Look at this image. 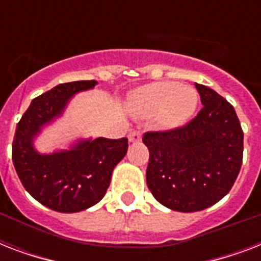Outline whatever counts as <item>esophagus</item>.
Instances as JSON below:
<instances>
[{
  "instance_id": "esophagus-1",
  "label": "esophagus",
  "mask_w": 261,
  "mask_h": 261,
  "mask_svg": "<svg viewBox=\"0 0 261 261\" xmlns=\"http://www.w3.org/2000/svg\"><path fill=\"white\" fill-rule=\"evenodd\" d=\"M141 138H142V134H141V131L139 130H133L130 134H128V141H130V142H139Z\"/></svg>"
}]
</instances>
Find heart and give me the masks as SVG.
Here are the masks:
<instances>
[{"mask_svg":"<svg viewBox=\"0 0 261 261\" xmlns=\"http://www.w3.org/2000/svg\"><path fill=\"white\" fill-rule=\"evenodd\" d=\"M194 88L178 83H153L131 93L130 108L138 116L159 114L160 124L165 128L186 124L198 107Z\"/></svg>","mask_w":261,"mask_h":261,"instance_id":"1","label":"heart"}]
</instances>
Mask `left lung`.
<instances>
[{"label":"left lung","mask_w":261,"mask_h":261,"mask_svg":"<svg viewBox=\"0 0 261 261\" xmlns=\"http://www.w3.org/2000/svg\"><path fill=\"white\" fill-rule=\"evenodd\" d=\"M203 108L186 126L147 131L146 182L161 204L194 213L219 202L231 190L243 164L244 133L226 98L195 84Z\"/></svg>","instance_id":"1"}]
</instances>
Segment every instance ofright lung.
I'll list each match as a JSON object with an SVG mask.
<instances>
[{"label":"right lung","instance_id":"1","mask_svg":"<svg viewBox=\"0 0 261 261\" xmlns=\"http://www.w3.org/2000/svg\"><path fill=\"white\" fill-rule=\"evenodd\" d=\"M97 81L59 84L32 100L16 128L12 160L18 178L32 198L59 213H79L106 195L114 168L126 155L127 138L81 139L69 150L40 154L32 141L42 127L61 116L75 93Z\"/></svg>","mask_w":261,"mask_h":261}]
</instances>
